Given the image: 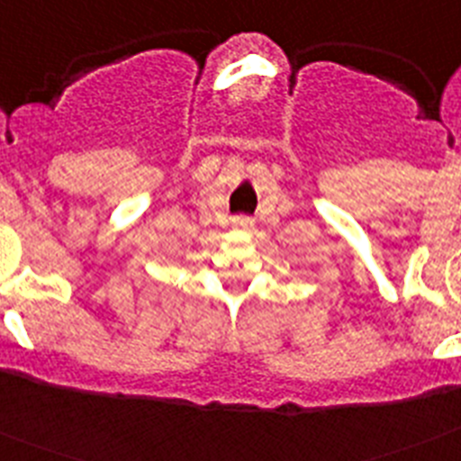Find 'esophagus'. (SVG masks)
Listing matches in <instances>:
<instances>
[{
  "label": "esophagus",
  "instance_id": "obj_1",
  "mask_svg": "<svg viewBox=\"0 0 461 461\" xmlns=\"http://www.w3.org/2000/svg\"><path fill=\"white\" fill-rule=\"evenodd\" d=\"M233 228H240V230H251V228H254V219L235 217L233 219Z\"/></svg>",
  "mask_w": 461,
  "mask_h": 461
}]
</instances>
